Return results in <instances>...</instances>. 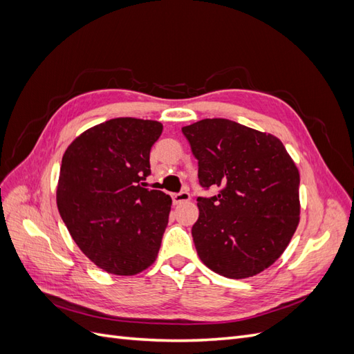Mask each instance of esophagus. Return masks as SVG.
<instances>
[{
    "label": "esophagus",
    "mask_w": 354,
    "mask_h": 354,
    "mask_svg": "<svg viewBox=\"0 0 354 354\" xmlns=\"http://www.w3.org/2000/svg\"><path fill=\"white\" fill-rule=\"evenodd\" d=\"M190 201V194L187 192H181V194H174L173 195V203L174 205H180V203H185Z\"/></svg>",
    "instance_id": "34e87169"
}]
</instances>
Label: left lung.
Masks as SVG:
<instances>
[{
  "label": "left lung",
  "mask_w": 354,
  "mask_h": 354,
  "mask_svg": "<svg viewBox=\"0 0 354 354\" xmlns=\"http://www.w3.org/2000/svg\"><path fill=\"white\" fill-rule=\"evenodd\" d=\"M198 159L202 187L192 236L201 261L230 279L270 267L286 250L299 223V173L283 143L223 118L181 128Z\"/></svg>",
  "instance_id": "obj_1"
}]
</instances>
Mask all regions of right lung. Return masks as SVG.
Returning <instances> with one entry per match:
<instances>
[{
	"instance_id": "obj_1",
	"label": "right lung",
	"mask_w": 354,
	"mask_h": 354,
	"mask_svg": "<svg viewBox=\"0 0 354 354\" xmlns=\"http://www.w3.org/2000/svg\"><path fill=\"white\" fill-rule=\"evenodd\" d=\"M160 133L158 121L115 118L80 134L62 158L60 217L87 259L108 273L137 274L156 260L171 198L142 181Z\"/></svg>"
}]
</instances>
